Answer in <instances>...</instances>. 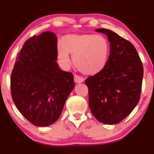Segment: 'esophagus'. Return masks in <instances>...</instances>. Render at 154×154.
Wrapping results in <instances>:
<instances>
[{
    "label": "esophagus",
    "mask_w": 154,
    "mask_h": 154,
    "mask_svg": "<svg viewBox=\"0 0 154 154\" xmlns=\"http://www.w3.org/2000/svg\"><path fill=\"white\" fill-rule=\"evenodd\" d=\"M74 80L75 82L77 84H79V83H82L84 82V79L82 77L78 76V75H75L74 76Z\"/></svg>",
    "instance_id": "1"
}]
</instances>
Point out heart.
<instances>
[{
    "instance_id": "b5f03b06",
    "label": "heart",
    "mask_w": 154,
    "mask_h": 154,
    "mask_svg": "<svg viewBox=\"0 0 154 154\" xmlns=\"http://www.w3.org/2000/svg\"><path fill=\"white\" fill-rule=\"evenodd\" d=\"M109 53V41L101 34H67L57 47V56L63 67L70 66V54L75 67L88 75L97 74L104 69Z\"/></svg>"
}]
</instances>
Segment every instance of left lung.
Returning <instances> with one entry per match:
<instances>
[{
  "label": "left lung",
  "mask_w": 154,
  "mask_h": 154,
  "mask_svg": "<svg viewBox=\"0 0 154 154\" xmlns=\"http://www.w3.org/2000/svg\"><path fill=\"white\" fill-rule=\"evenodd\" d=\"M107 36L110 54L104 70L85 80L91 113L105 125H116L138 103L143 66L134 45L109 29L95 30Z\"/></svg>",
  "instance_id": "8db88e82"
}]
</instances>
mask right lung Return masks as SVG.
Masks as SVG:
<instances>
[{
    "label": "right lung",
    "mask_w": 154,
    "mask_h": 154,
    "mask_svg": "<svg viewBox=\"0 0 154 154\" xmlns=\"http://www.w3.org/2000/svg\"><path fill=\"white\" fill-rule=\"evenodd\" d=\"M57 37L50 31L25 42L11 75L14 102L27 120L48 127L58 120L75 87L72 73L59 67Z\"/></svg>",
    "instance_id": "add662e5"
}]
</instances>
